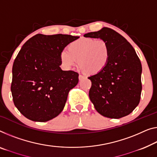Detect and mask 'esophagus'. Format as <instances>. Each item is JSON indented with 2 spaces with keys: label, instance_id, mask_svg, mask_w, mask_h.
Listing matches in <instances>:
<instances>
[{
  "label": "esophagus",
  "instance_id": "1",
  "mask_svg": "<svg viewBox=\"0 0 157 157\" xmlns=\"http://www.w3.org/2000/svg\"><path fill=\"white\" fill-rule=\"evenodd\" d=\"M84 78H85V76L82 75H79V79H80V80H81V79H82Z\"/></svg>",
  "mask_w": 157,
  "mask_h": 157
}]
</instances>
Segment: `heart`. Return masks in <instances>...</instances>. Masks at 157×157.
Returning <instances> with one entry per match:
<instances>
[{"instance_id": "heart-1", "label": "heart", "mask_w": 157, "mask_h": 157, "mask_svg": "<svg viewBox=\"0 0 157 157\" xmlns=\"http://www.w3.org/2000/svg\"><path fill=\"white\" fill-rule=\"evenodd\" d=\"M110 49L102 39L82 38L70 44L68 49L60 51L62 66L70 70L77 63L86 74H96L101 71L108 64Z\"/></svg>"}]
</instances>
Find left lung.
I'll return each instance as SVG.
<instances>
[{
	"label": "left lung",
	"instance_id": "left-lung-1",
	"mask_svg": "<svg viewBox=\"0 0 157 157\" xmlns=\"http://www.w3.org/2000/svg\"><path fill=\"white\" fill-rule=\"evenodd\" d=\"M84 36L101 39L110 49L106 66L88 78L92 82L89 96L95 109L110 118L129 115L139 104L142 92V65L135 49L123 36L108 27Z\"/></svg>",
	"mask_w": 157,
	"mask_h": 157
}]
</instances>
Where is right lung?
I'll use <instances>...</instances> for the list:
<instances>
[{"label":"right lung","mask_w":157,"mask_h":157,"mask_svg":"<svg viewBox=\"0 0 157 157\" xmlns=\"http://www.w3.org/2000/svg\"><path fill=\"white\" fill-rule=\"evenodd\" d=\"M78 38L38 34L22 46L13 63L11 92L14 104L27 118L46 122L63 110L79 74L62 71L60 53Z\"/></svg>","instance_id":"1"}]
</instances>
